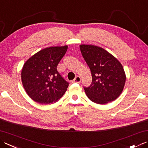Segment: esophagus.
Instances as JSON below:
<instances>
[{
  "label": "esophagus",
  "instance_id": "1",
  "mask_svg": "<svg viewBox=\"0 0 148 148\" xmlns=\"http://www.w3.org/2000/svg\"><path fill=\"white\" fill-rule=\"evenodd\" d=\"M81 81H82V79L79 76H76L75 77V79L72 81V83H80Z\"/></svg>",
  "mask_w": 148,
  "mask_h": 148
}]
</instances>
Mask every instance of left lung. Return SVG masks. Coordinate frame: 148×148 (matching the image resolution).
Returning a JSON list of instances; mask_svg holds the SVG:
<instances>
[{
	"instance_id": "1",
	"label": "left lung",
	"mask_w": 148,
	"mask_h": 148,
	"mask_svg": "<svg viewBox=\"0 0 148 148\" xmlns=\"http://www.w3.org/2000/svg\"><path fill=\"white\" fill-rule=\"evenodd\" d=\"M79 47L92 77L90 85L83 87L88 99L101 105L116 99L126 82L122 65L103 48L92 45H81Z\"/></svg>"
}]
</instances>
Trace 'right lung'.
Here are the masks:
<instances>
[{"label": "right lung", "mask_w": 148, "mask_h": 148, "mask_svg": "<svg viewBox=\"0 0 148 148\" xmlns=\"http://www.w3.org/2000/svg\"><path fill=\"white\" fill-rule=\"evenodd\" d=\"M68 47H51L38 52L23 66L24 88L32 99L40 104L55 103L62 97L69 83L57 71Z\"/></svg>", "instance_id": "obj_1"}]
</instances>
